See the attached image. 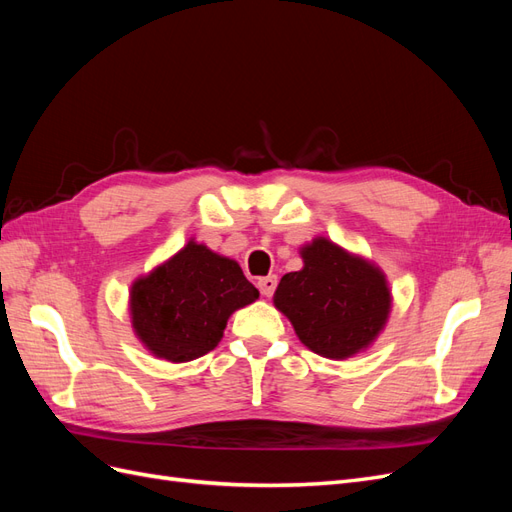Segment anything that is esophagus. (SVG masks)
<instances>
[{
	"label": "esophagus",
	"instance_id": "34e87169",
	"mask_svg": "<svg viewBox=\"0 0 512 512\" xmlns=\"http://www.w3.org/2000/svg\"><path fill=\"white\" fill-rule=\"evenodd\" d=\"M277 286V277L275 275H267V277H260L258 280V290L262 292V297H271L275 292Z\"/></svg>",
	"mask_w": 512,
	"mask_h": 512
}]
</instances>
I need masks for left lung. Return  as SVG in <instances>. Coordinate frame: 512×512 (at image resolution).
<instances>
[{
    "mask_svg": "<svg viewBox=\"0 0 512 512\" xmlns=\"http://www.w3.org/2000/svg\"><path fill=\"white\" fill-rule=\"evenodd\" d=\"M299 254L303 269L282 277L273 305L290 320L301 344L333 361L371 348L393 309L384 271L327 237H314Z\"/></svg>",
    "mask_w": 512,
    "mask_h": 512,
    "instance_id": "obj_1",
    "label": "left lung"
}]
</instances>
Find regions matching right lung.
Listing matches in <instances>:
<instances>
[{
	"label": "right lung",
	"instance_id": "right-lung-1",
	"mask_svg": "<svg viewBox=\"0 0 512 512\" xmlns=\"http://www.w3.org/2000/svg\"><path fill=\"white\" fill-rule=\"evenodd\" d=\"M260 292L239 262L190 239L130 286L128 312L143 348L168 363H188L222 342L228 318Z\"/></svg>",
	"mask_w": 512,
	"mask_h": 512
}]
</instances>
